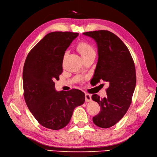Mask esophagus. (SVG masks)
Wrapping results in <instances>:
<instances>
[{"label": "esophagus", "instance_id": "1", "mask_svg": "<svg viewBox=\"0 0 157 157\" xmlns=\"http://www.w3.org/2000/svg\"><path fill=\"white\" fill-rule=\"evenodd\" d=\"M85 100H86V102H90L92 101V96L91 95L87 94V93H85Z\"/></svg>", "mask_w": 157, "mask_h": 157}]
</instances>
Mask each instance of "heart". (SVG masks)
<instances>
[{
	"label": "heart",
	"instance_id": "b5f03b06",
	"mask_svg": "<svg viewBox=\"0 0 157 157\" xmlns=\"http://www.w3.org/2000/svg\"><path fill=\"white\" fill-rule=\"evenodd\" d=\"M77 50L82 56V58L92 54H96L93 46L87 42H80L77 45Z\"/></svg>",
	"mask_w": 157,
	"mask_h": 157
}]
</instances>
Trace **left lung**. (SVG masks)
Listing matches in <instances>:
<instances>
[{"mask_svg": "<svg viewBox=\"0 0 157 157\" xmlns=\"http://www.w3.org/2000/svg\"><path fill=\"white\" fill-rule=\"evenodd\" d=\"M83 34L92 37L98 45V61L94 78L97 82L100 80L109 82L105 98L92 95V100L101 108L93 122L108 128L116 124L130 106L136 84L134 62L127 46L114 33L99 30Z\"/></svg>", "mask_w": 157, "mask_h": 157, "instance_id": "1", "label": "left lung"}]
</instances>
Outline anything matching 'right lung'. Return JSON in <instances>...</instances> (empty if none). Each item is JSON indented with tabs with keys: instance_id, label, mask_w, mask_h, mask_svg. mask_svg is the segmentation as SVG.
I'll return each instance as SVG.
<instances>
[{
	"instance_id": "right-lung-1",
	"label": "right lung",
	"mask_w": 157,
	"mask_h": 157,
	"mask_svg": "<svg viewBox=\"0 0 157 157\" xmlns=\"http://www.w3.org/2000/svg\"><path fill=\"white\" fill-rule=\"evenodd\" d=\"M77 33L52 32L28 54L23 70V96L29 111L42 126L58 130L68 124L76 107L85 101L77 89L57 92L56 79L63 72L65 50Z\"/></svg>"
}]
</instances>
